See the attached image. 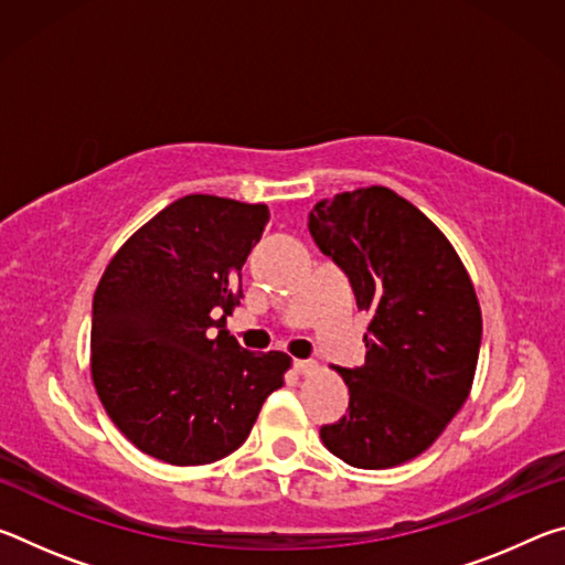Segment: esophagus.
<instances>
[{
	"label": "esophagus",
	"instance_id": "esophagus-1",
	"mask_svg": "<svg viewBox=\"0 0 565 565\" xmlns=\"http://www.w3.org/2000/svg\"><path fill=\"white\" fill-rule=\"evenodd\" d=\"M294 371H296V374H301V376L311 374V371H317V361H311V359H296V361H294Z\"/></svg>",
	"mask_w": 565,
	"mask_h": 565
}]
</instances>
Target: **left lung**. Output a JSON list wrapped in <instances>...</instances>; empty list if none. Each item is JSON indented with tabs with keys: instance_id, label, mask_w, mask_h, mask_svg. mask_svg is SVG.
<instances>
[{
	"instance_id": "1",
	"label": "left lung",
	"mask_w": 565,
	"mask_h": 565,
	"mask_svg": "<svg viewBox=\"0 0 565 565\" xmlns=\"http://www.w3.org/2000/svg\"><path fill=\"white\" fill-rule=\"evenodd\" d=\"M309 232L371 313L366 363L337 366L349 411L321 441L356 468L424 454L473 384L481 306L461 259L424 212L386 186L321 199Z\"/></svg>"
}]
</instances>
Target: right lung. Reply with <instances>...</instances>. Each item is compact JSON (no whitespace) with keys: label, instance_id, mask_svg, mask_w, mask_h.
Segmentation results:
<instances>
[{"label":"right lung","instance_id":"add662e5","mask_svg":"<svg viewBox=\"0 0 565 565\" xmlns=\"http://www.w3.org/2000/svg\"><path fill=\"white\" fill-rule=\"evenodd\" d=\"M266 204L189 194L109 262L92 303V376L109 418L159 461L202 466L236 451L291 359L226 331Z\"/></svg>","mask_w":565,"mask_h":565}]
</instances>
